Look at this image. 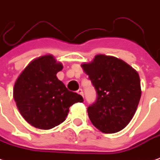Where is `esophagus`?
Returning <instances> with one entry per match:
<instances>
[{
    "label": "esophagus",
    "instance_id": "esophagus-1",
    "mask_svg": "<svg viewBox=\"0 0 160 160\" xmlns=\"http://www.w3.org/2000/svg\"><path fill=\"white\" fill-rule=\"evenodd\" d=\"M77 93H78V94H80V95H81V96H82V97H83V96H84L83 91H82V89H79V90H78V91H77Z\"/></svg>",
    "mask_w": 160,
    "mask_h": 160
}]
</instances>
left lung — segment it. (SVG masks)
Wrapping results in <instances>:
<instances>
[{"mask_svg":"<svg viewBox=\"0 0 160 160\" xmlns=\"http://www.w3.org/2000/svg\"><path fill=\"white\" fill-rule=\"evenodd\" d=\"M97 91V100L87 108L96 128L115 133L128 125L141 98L140 77L134 68L114 57L97 55L81 64Z\"/></svg>","mask_w":160,"mask_h":160,"instance_id":"obj_1","label":"left lung"}]
</instances>
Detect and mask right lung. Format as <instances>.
Wrapping results in <instances>:
<instances>
[{"label": "right lung", "instance_id": "1", "mask_svg": "<svg viewBox=\"0 0 160 160\" xmlns=\"http://www.w3.org/2000/svg\"><path fill=\"white\" fill-rule=\"evenodd\" d=\"M63 66L52 55L34 59L20 74L13 98L21 115L35 128L49 130L65 120L69 107L83 98L68 91L57 77Z\"/></svg>", "mask_w": 160, "mask_h": 160}]
</instances>
